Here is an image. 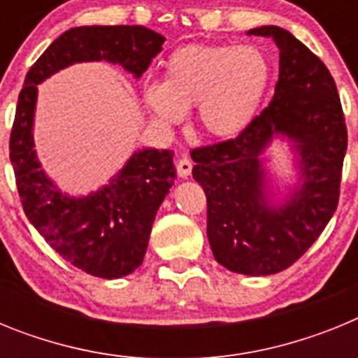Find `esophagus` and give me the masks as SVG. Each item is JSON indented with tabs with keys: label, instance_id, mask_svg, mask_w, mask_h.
<instances>
[{
	"label": "esophagus",
	"instance_id": "obj_1",
	"mask_svg": "<svg viewBox=\"0 0 358 358\" xmlns=\"http://www.w3.org/2000/svg\"><path fill=\"white\" fill-rule=\"evenodd\" d=\"M192 169H194V164H192V161L186 156H182L181 159H177V173L181 177H188L192 173Z\"/></svg>",
	"mask_w": 358,
	"mask_h": 358
}]
</instances>
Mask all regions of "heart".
<instances>
[{
	"label": "heart",
	"instance_id": "1",
	"mask_svg": "<svg viewBox=\"0 0 358 358\" xmlns=\"http://www.w3.org/2000/svg\"><path fill=\"white\" fill-rule=\"evenodd\" d=\"M268 78L267 57L252 44H188L169 57L164 82L145 84L143 96L161 122H182L197 106L202 131L231 138L252 122Z\"/></svg>",
	"mask_w": 358,
	"mask_h": 358
}]
</instances>
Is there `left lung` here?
Masks as SVG:
<instances>
[{"label": "left lung", "mask_w": 358, "mask_h": 358, "mask_svg": "<svg viewBox=\"0 0 358 358\" xmlns=\"http://www.w3.org/2000/svg\"><path fill=\"white\" fill-rule=\"evenodd\" d=\"M248 34L280 48L274 96L236 138L194 148L192 173L206 194L215 260L233 273L268 276L299 260L337 210L348 131L337 85L317 55L280 27ZM276 134L294 141L303 181L281 207L268 202L259 159Z\"/></svg>", "instance_id": "left-lung-1"}]
</instances>
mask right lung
<instances>
[{"mask_svg":"<svg viewBox=\"0 0 358 358\" xmlns=\"http://www.w3.org/2000/svg\"><path fill=\"white\" fill-rule=\"evenodd\" d=\"M163 43L161 34L145 27L71 28L37 59L19 93L8 148L24 215L53 251L91 276L115 280L141 265L152 222L173 185V152H134L96 194L78 199L64 195L41 170L34 150L37 84L66 66L85 61H109L140 78Z\"/></svg>","mask_w":358,"mask_h":358,"instance_id":"obj_1","label":"right lung"}]
</instances>
